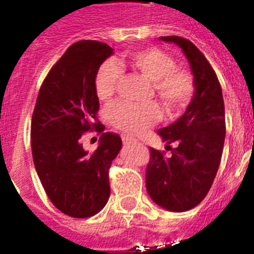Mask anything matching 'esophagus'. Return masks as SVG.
I'll use <instances>...</instances> for the list:
<instances>
[{"instance_id":"34e87169","label":"esophagus","mask_w":254,"mask_h":254,"mask_svg":"<svg viewBox=\"0 0 254 254\" xmlns=\"http://www.w3.org/2000/svg\"><path fill=\"white\" fill-rule=\"evenodd\" d=\"M136 139L133 138V136H129V135H123V143L124 144H130V143H135Z\"/></svg>"}]
</instances>
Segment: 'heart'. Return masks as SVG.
Returning <instances> with one entry per match:
<instances>
[{
	"instance_id": "obj_1",
	"label": "heart",
	"mask_w": 254,
	"mask_h": 254,
	"mask_svg": "<svg viewBox=\"0 0 254 254\" xmlns=\"http://www.w3.org/2000/svg\"><path fill=\"white\" fill-rule=\"evenodd\" d=\"M118 64L121 67L127 66L151 81L156 94L170 112L180 111L190 102L194 93L191 75L187 70L176 67L173 57L160 48L147 47L130 52L120 59ZM118 66L109 61L97 70L94 90L102 102H110L116 92L121 79ZM161 115V109L154 102H119L107 111L110 123L127 133H140L157 123Z\"/></svg>"
}]
</instances>
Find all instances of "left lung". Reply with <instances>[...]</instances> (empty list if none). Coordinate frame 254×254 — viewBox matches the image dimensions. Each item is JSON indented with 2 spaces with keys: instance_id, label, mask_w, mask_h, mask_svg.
Wrapping results in <instances>:
<instances>
[{
  "instance_id": "1",
  "label": "left lung",
  "mask_w": 254,
  "mask_h": 254,
  "mask_svg": "<svg viewBox=\"0 0 254 254\" xmlns=\"http://www.w3.org/2000/svg\"><path fill=\"white\" fill-rule=\"evenodd\" d=\"M160 39L182 48L193 74L194 93L184 114L157 130L166 144L176 142L178 147L170 157L149 147L145 188L156 204L184 212L203 200L219 170L226 131L224 98L215 71L190 41L176 35Z\"/></svg>"
}]
</instances>
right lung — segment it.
<instances>
[{
	"label": "right lung",
	"mask_w": 254,
	"mask_h": 254,
	"mask_svg": "<svg viewBox=\"0 0 254 254\" xmlns=\"http://www.w3.org/2000/svg\"><path fill=\"white\" fill-rule=\"evenodd\" d=\"M114 48L80 41L66 50L46 76L32 118L35 171L57 209L71 217L96 215L110 198L109 169L121 148L118 134L103 133L93 154L82 148L81 134L105 130L96 121L100 101L94 78Z\"/></svg>",
	"instance_id": "1"
}]
</instances>
